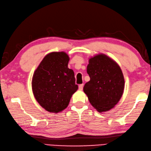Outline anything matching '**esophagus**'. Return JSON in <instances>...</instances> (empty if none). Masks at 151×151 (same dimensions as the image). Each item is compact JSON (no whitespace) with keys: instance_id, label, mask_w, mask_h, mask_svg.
<instances>
[{"instance_id":"1","label":"esophagus","mask_w":151,"mask_h":151,"mask_svg":"<svg viewBox=\"0 0 151 151\" xmlns=\"http://www.w3.org/2000/svg\"><path fill=\"white\" fill-rule=\"evenodd\" d=\"M83 84H80L79 85V90H83Z\"/></svg>"}]
</instances>
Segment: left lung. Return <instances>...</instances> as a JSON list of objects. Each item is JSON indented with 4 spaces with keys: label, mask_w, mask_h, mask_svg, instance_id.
Listing matches in <instances>:
<instances>
[{
    "label": "left lung",
    "mask_w": 151,
    "mask_h": 151,
    "mask_svg": "<svg viewBox=\"0 0 151 151\" xmlns=\"http://www.w3.org/2000/svg\"><path fill=\"white\" fill-rule=\"evenodd\" d=\"M90 81L83 91L92 106L99 112L112 109L121 99L124 89V78L120 67L103 54L91 58L87 67Z\"/></svg>",
    "instance_id": "8db88e82"
}]
</instances>
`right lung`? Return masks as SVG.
Segmentation results:
<instances>
[{"label": "right lung", "instance_id": "obj_1", "mask_svg": "<svg viewBox=\"0 0 151 151\" xmlns=\"http://www.w3.org/2000/svg\"><path fill=\"white\" fill-rule=\"evenodd\" d=\"M69 56L64 52L48 54L34 72V96L48 112L58 113L66 109L78 89L74 72L68 67Z\"/></svg>", "mask_w": 151, "mask_h": 151}]
</instances>
